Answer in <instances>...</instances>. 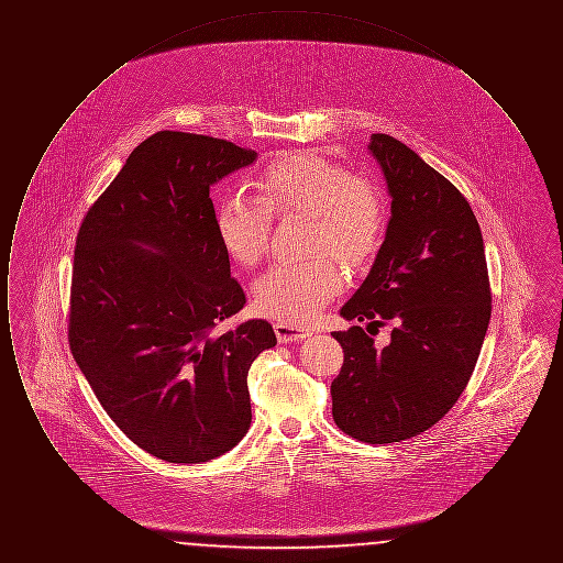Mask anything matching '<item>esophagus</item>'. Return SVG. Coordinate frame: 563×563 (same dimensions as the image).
Wrapping results in <instances>:
<instances>
[{
	"instance_id": "esophagus-1",
	"label": "esophagus",
	"mask_w": 563,
	"mask_h": 563,
	"mask_svg": "<svg viewBox=\"0 0 563 563\" xmlns=\"http://www.w3.org/2000/svg\"><path fill=\"white\" fill-rule=\"evenodd\" d=\"M274 331H276V338H278L280 344L301 342V340H306V338L312 335V329L301 327V324H295V322H274Z\"/></svg>"
}]
</instances>
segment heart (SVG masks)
Wrapping results in <instances>:
<instances>
[{"label": "heart", "mask_w": 563, "mask_h": 563, "mask_svg": "<svg viewBox=\"0 0 563 563\" xmlns=\"http://www.w3.org/2000/svg\"><path fill=\"white\" fill-rule=\"evenodd\" d=\"M257 198L228 191L214 209V232L228 257L253 268L266 253L272 214H306L310 260L276 264L253 285L260 312L283 322H308L342 291V268L365 266L382 244L386 200L374 179L317 154H295L266 166L255 179Z\"/></svg>", "instance_id": "b5f03b06"}]
</instances>
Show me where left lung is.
<instances>
[{"instance_id": "1", "label": "left lung", "mask_w": 563, "mask_h": 563, "mask_svg": "<svg viewBox=\"0 0 563 563\" xmlns=\"http://www.w3.org/2000/svg\"><path fill=\"white\" fill-rule=\"evenodd\" d=\"M393 198L386 236L363 285L342 306L367 330L394 324L375 350L363 327L333 331L344 365L331 382L333 420L365 443H395L437 424L460 399L482 352L492 294L471 205L413 150L372 134Z\"/></svg>"}]
</instances>
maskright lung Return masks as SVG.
Masks as SVG:
<instances>
[{
	"instance_id": "1",
	"label": "right lung",
	"mask_w": 563,
	"mask_h": 563,
	"mask_svg": "<svg viewBox=\"0 0 563 563\" xmlns=\"http://www.w3.org/2000/svg\"><path fill=\"white\" fill-rule=\"evenodd\" d=\"M255 158L205 134H152L78 232L71 354L118 429L166 462H209L241 441L251 363L276 346L268 321L214 333L246 299L209 191Z\"/></svg>"
}]
</instances>
